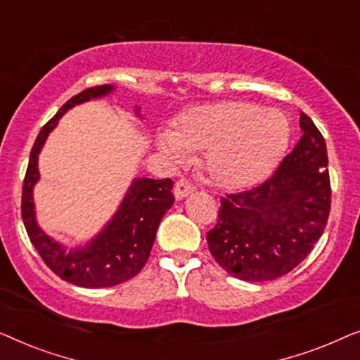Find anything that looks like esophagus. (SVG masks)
I'll list each match as a JSON object with an SVG mask.
<instances>
[{
    "mask_svg": "<svg viewBox=\"0 0 360 360\" xmlns=\"http://www.w3.org/2000/svg\"><path fill=\"white\" fill-rule=\"evenodd\" d=\"M195 191V186L190 184L188 180H179L175 184V188H174V195H175V198L176 200H184V198H186V196L188 195H191Z\"/></svg>",
    "mask_w": 360,
    "mask_h": 360,
    "instance_id": "1",
    "label": "esophagus"
}]
</instances>
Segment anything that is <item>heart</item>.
Wrapping results in <instances>:
<instances>
[{
	"label": "heart",
	"mask_w": 360,
	"mask_h": 360,
	"mask_svg": "<svg viewBox=\"0 0 360 360\" xmlns=\"http://www.w3.org/2000/svg\"><path fill=\"white\" fill-rule=\"evenodd\" d=\"M290 124L278 110L248 101H221L184 112L176 129L155 137L162 154L185 162L203 152V169L214 185L240 190L265 179L282 159Z\"/></svg>",
	"instance_id": "b5f03b06"
}]
</instances>
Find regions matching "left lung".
<instances>
[{
    "mask_svg": "<svg viewBox=\"0 0 360 360\" xmlns=\"http://www.w3.org/2000/svg\"><path fill=\"white\" fill-rule=\"evenodd\" d=\"M302 137L262 185L221 198L218 224L206 234L226 272L267 282L293 270L323 236L331 208L326 142L300 115Z\"/></svg>",
    "mask_w": 360,
    "mask_h": 360,
    "instance_id": "left-lung-1",
    "label": "left lung"
}]
</instances>
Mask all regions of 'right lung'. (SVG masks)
Instances as JSON below:
<instances>
[{
  "mask_svg": "<svg viewBox=\"0 0 360 360\" xmlns=\"http://www.w3.org/2000/svg\"><path fill=\"white\" fill-rule=\"evenodd\" d=\"M115 90L116 86L112 85L88 88L70 98L57 111V115L42 127L34 142L22 185V221L32 245L53 274L65 282L85 288L115 287L136 277L149 259L162 218L175 201L172 195L174 181L170 179L154 180L137 176L131 181L116 213L103 226L100 233L86 243L68 249L67 244L51 238L39 226L34 186L41 179L39 154L49 134L56 129L60 117L68 110L82 103L100 100L111 95ZM134 112L142 120L139 106L134 108Z\"/></svg>",
  "mask_w": 360,
  "mask_h": 360,
  "instance_id": "obj_1",
  "label": "right lung"
}]
</instances>
